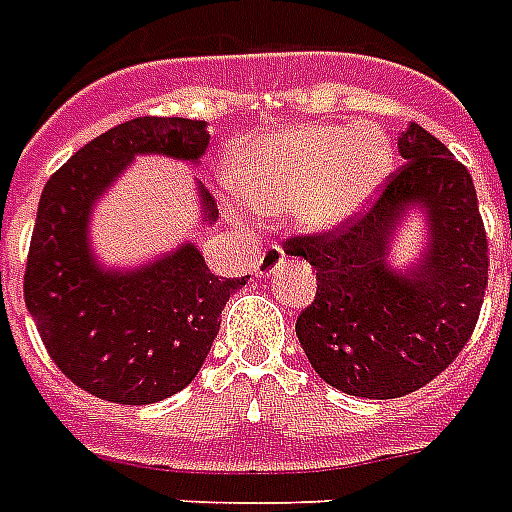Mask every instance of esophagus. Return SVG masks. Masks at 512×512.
<instances>
[{"label": "esophagus", "instance_id": "34e87169", "mask_svg": "<svg viewBox=\"0 0 512 512\" xmlns=\"http://www.w3.org/2000/svg\"><path fill=\"white\" fill-rule=\"evenodd\" d=\"M284 260H287L284 249H281L279 244H268V247L260 252V257H257L255 273H257V276H271V273L276 271L281 263H284Z\"/></svg>", "mask_w": 512, "mask_h": 512}]
</instances>
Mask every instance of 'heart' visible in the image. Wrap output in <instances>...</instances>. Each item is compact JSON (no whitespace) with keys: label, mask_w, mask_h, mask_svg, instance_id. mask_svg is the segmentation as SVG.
Instances as JSON below:
<instances>
[{"label":"heart","mask_w":512,"mask_h":512,"mask_svg":"<svg viewBox=\"0 0 512 512\" xmlns=\"http://www.w3.org/2000/svg\"><path fill=\"white\" fill-rule=\"evenodd\" d=\"M393 164L390 140L369 127H292L249 143L231 170L252 212H295L308 228H332L364 207Z\"/></svg>","instance_id":"b5f03b06"}]
</instances>
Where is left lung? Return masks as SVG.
Returning <instances> with one entry per match:
<instances>
[{
	"instance_id": "obj_1",
	"label": "left lung",
	"mask_w": 512,
	"mask_h": 512,
	"mask_svg": "<svg viewBox=\"0 0 512 512\" xmlns=\"http://www.w3.org/2000/svg\"><path fill=\"white\" fill-rule=\"evenodd\" d=\"M406 162L356 215L327 231L284 239L287 255L316 271V297L297 316V340L332 388L398 398L436 380L481 316L489 241L473 177L420 124L398 135ZM431 215L434 247L412 274L384 265V247L406 206Z\"/></svg>"
}]
</instances>
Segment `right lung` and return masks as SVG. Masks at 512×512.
Returning <instances> with one entry per match:
<instances>
[{"label": "right lung", "instance_id": "1", "mask_svg": "<svg viewBox=\"0 0 512 512\" xmlns=\"http://www.w3.org/2000/svg\"><path fill=\"white\" fill-rule=\"evenodd\" d=\"M207 124L143 116L79 148L47 180L28 247L23 297L60 372L114 404H156L196 377L228 297L249 279H217L185 244L135 273H103L87 247L92 201L135 154L196 162ZM209 220L215 199L201 191Z\"/></svg>", "mask_w": 512, "mask_h": 512}]
</instances>
